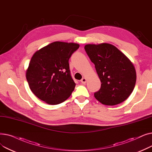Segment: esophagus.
Instances as JSON below:
<instances>
[{"label": "esophagus", "instance_id": "1", "mask_svg": "<svg viewBox=\"0 0 152 152\" xmlns=\"http://www.w3.org/2000/svg\"><path fill=\"white\" fill-rule=\"evenodd\" d=\"M81 82L83 83V84H86V82H87V79L86 77H83L81 80Z\"/></svg>", "mask_w": 152, "mask_h": 152}]
</instances>
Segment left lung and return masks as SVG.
<instances>
[{
	"instance_id": "obj_1",
	"label": "left lung",
	"mask_w": 152,
	"mask_h": 152,
	"mask_svg": "<svg viewBox=\"0 0 152 152\" xmlns=\"http://www.w3.org/2000/svg\"><path fill=\"white\" fill-rule=\"evenodd\" d=\"M84 49L102 83L100 90L94 93L95 98L106 105H115L126 100L136 82V72L130 60L110 44H87Z\"/></svg>"
}]
</instances>
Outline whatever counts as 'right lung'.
I'll list each match as a JSON object with an SVG mask.
<instances>
[{
    "instance_id": "1",
    "label": "right lung",
    "mask_w": 152,
    "mask_h": 152,
    "mask_svg": "<svg viewBox=\"0 0 152 152\" xmlns=\"http://www.w3.org/2000/svg\"><path fill=\"white\" fill-rule=\"evenodd\" d=\"M79 47L76 43L54 42L36 52L26 72L29 88L39 99L57 105L69 97L76 86L69 59Z\"/></svg>"
}]
</instances>
